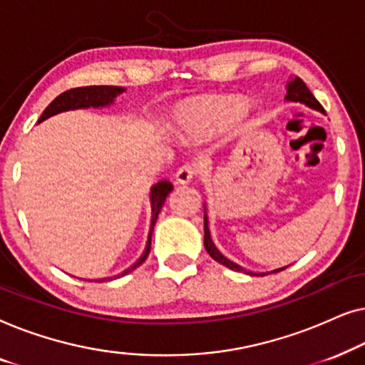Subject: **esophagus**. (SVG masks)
Returning <instances> with one entry per match:
<instances>
[{
	"label": "esophagus",
	"instance_id": "1",
	"mask_svg": "<svg viewBox=\"0 0 365 365\" xmlns=\"http://www.w3.org/2000/svg\"><path fill=\"white\" fill-rule=\"evenodd\" d=\"M196 173H197V166H196V164H192V163L182 164V166L179 168L178 173H176V182H178V184H187V182H191L192 178L196 176Z\"/></svg>",
	"mask_w": 365,
	"mask_h": 365
}]
</instances>
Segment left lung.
Wrapping results in <instances>:
<instances>
[{
    "label": "left lung",
    "instance_id": "1",
    "mask_svg": "<svg viewBox=\"0 0 365 365\" xmlns=\"http://www.w3.org/2000/svg\"><path fill=\"white\" fill-rule=\"evenodd\" d=\"M286 98L291 99V101H301L304 104H307L309 108L312 109H317V111L324 113V108L321 106V103L317 101L316 98H314V94L309 91V88L306 86V83L302 81L301 78H289L287 81V86H286ZM204 247H206V251L209 256H211L214 261H217L219 264H222V266H226L229 269H232V271H239V272H247L244 271V269L241 266H237L236 262L229 261L227 257H224L221 252L217 251V247L214 246V242L211 241V234H209V227H207V216H204ZM286 267L282 269H277V271L274 272H279V271H284ZM251 274V276H254L252 272H247ZM264 276V274H262Z\"/></svg>",
    "mask_w": 365,
    "mask_h": 365
}]
</instances>
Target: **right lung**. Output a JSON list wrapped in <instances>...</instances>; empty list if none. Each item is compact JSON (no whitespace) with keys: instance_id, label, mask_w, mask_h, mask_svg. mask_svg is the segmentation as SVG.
I'll return each mask as SVG.
<instances>
[{"instance_id":"1","label":"right lung","mask_w":365,"mask_h":365,"mask_svg":"<svg viewBox=\"0 0 365 365\" xmlns=\"http://www.w3.org/2000/svg\"><path fill=\"white\" fill-rule=\"evenodd\" d=\"M123 91H124V88H119V86H81V88L68 89V91L61 93L56 99H53V101L49 103V106L44 109L38 123H41V121H44V119H48L49 116H54V114H58V113L68 111V109L89 108V106H93V108L106 106V104L113 103L114 98H116L118 94ZM171 191H173V184L169 181H161V182H158L156 186H153V189H151L153 221H151V231H149L146 251H144V254L139 257V261L136 264H133L131 267L119 274V276H124V274L134 271V269H136L138 266H141V264L146 261V257L149 256V251H151V234H153L154 224H156L159 211H161L163 204L166 202L168 194ZM109 279H113V277H109ZM103 281H106V279H98V282H103Z\"/></svg>"}]
</instances>
